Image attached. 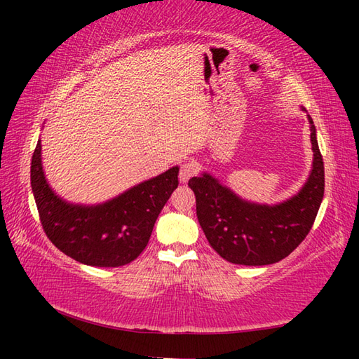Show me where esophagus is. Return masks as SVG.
Returning a JSON list of instances; mask_svg holds the SVG:
<instances>
[{
    "label": "esophagus",
    "instance_id": "esophagus-1",
    "mask_svg": "<svg viewBox=\"0 0 359 359\" xmlns=\"http://www.w3.org/2000/svg\"><path fill=\"white\" fill-rule=\"evenodd\" d=\"M196 174V163L193 160H185L184 163L180 165V171H179V180L182 184H187V182L193 177Z\"/></svg>",
    "mask_w": 359,
    "mask_h": 359
}]
</instances>
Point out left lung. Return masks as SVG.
<instances>
[{"instance_id":"left-lung-1","label":"left lung","mask_w":359,"mask_h":359,"mask_svg":"<svg viewBox=\"0 0 359 359\" xmlns=\"http://www.w3.org/2000/svg\"><path fill=\"white\" fill-rule=\"evenodd\" d=\"M307 118L313 162L306 184L288 199L273 205L243 199L207 171L189 179L199 224L225 261L253 266L276 264L311 230L324 197V162L313 120L309 114Z\"/></svg>"}]
</instances>
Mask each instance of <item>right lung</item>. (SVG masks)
<instances>
[{
	"label": "right lung",
	"instance_id": "obj_1",
	"mask_svg": "<svg viewBox=\"0 0 359 359\" xmlns=\"http://www.w3.org/2000/svg\"><path fill=\"white\" fill-rule=\"evenodd\" d=\"M179 166L140 182L112 199L72 203L60 197L43 170L41 139L30 165V187L46 236L60 251L90 266L133 262L148 245L160 211L179 185Z\"/></svg>",
	"mask_w": 359,
	"mask_h": 359
}]
</instances>
